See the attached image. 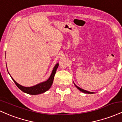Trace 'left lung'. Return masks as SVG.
Segmentation results:
<instances>
[{
  "instance_id": "1",
  "label": "left lung",
  "mask_w": 122,
  "mask_h": 122,
  "mask_svg": "<svg viewBox=\"0 0 122 122\" xmlns=\"http://www.w3.org/2000/svg\"><path fill=\"white\" fill-rule=\"evenodd\" d=\"M75 86H76V87L78 89H79V90H80V91H81L82 92H84V93H93V92L87 91H85V90H84V89H81V88H80V87H79V86H77L76 85H75Z\"/></svg>"
}]
</instances>
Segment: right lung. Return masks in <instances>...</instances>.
Returning <instances> with one entry per match:
<instances>
[{"label":"right lung","mask_w":122,"mask_h":122,"mask_svg":"<svg viewBox=\"0 0 122 122\" xmlns=\"http://www.w3.org/2000/svg\"><path fill=\"white\" fill-rule=\"evenodd\" d=\"M58 67V64H57L55 65V66L53 68V70L51 73V75H50V77L46 81L41 82V83L38 84L34 85L33 86H31V87H25V86H22V85H19L12 78L13 81H14L15 84H16V86H18L19 89H20L22 91L25 93H28L30 95H38L42 93L43 92H45L47 90L50 89L51 87V85H52L53 80H54V77L55 76L56 72L57 69Z\"/></svg>","instance_id":"obj_1"}]
</instances>
